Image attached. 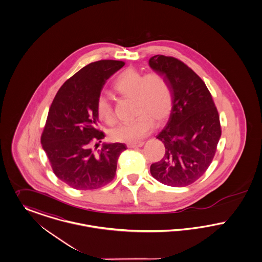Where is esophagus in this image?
<instances>
[{
    "label": "esophagus",
    "instance_id": "34e87169",
    "mask_svg": "<svg viewBox=\"0 0 262 262\" xmlns=\"http://www.w3.org/2000/svg\"><path fill=\"white\" fill-rule=\"evenodd\" d=\"M144 144L143 141H139V142H135V143H128L127 147L128 148H138V147H141Z\"/></svg>",
    "mask_w": 262,
    "mask_h": 262
}]
</instances>
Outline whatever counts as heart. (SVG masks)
Returning <instances> with one entry per match:
<instances>
[{
  "mask_svg": "<svg viewBox=\"0 0 262 262\" xmlns=\"http://www.w3.org/2000/svg\"><path fill=\"white\" fill-rule=\"evenodd\" d=\"M113 90L134 100V114L137 115L134 120L112 129L111 138L115 141L135 143L151 132L154 121L161 123L169 116L172 91L168 81L157 72L142 75L137 69L126 68L115 79ZM97 114L107 124L116 123L113 107L105 97H100L97 101Z\"/></svg>",
  "mask_w": 262,
  "mask_h": 262,
  "instance_id": "heart-1",
  "label": "heart"
}]
</instances>
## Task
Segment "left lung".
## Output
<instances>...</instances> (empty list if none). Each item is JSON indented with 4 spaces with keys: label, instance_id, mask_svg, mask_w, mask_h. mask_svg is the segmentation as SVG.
Returning a JSON list of instances; mask_svg holds the SVG:
<instances>
[{
    "label": "left lung",
    "instance_id": "obj_1",
    "mask_svg": "<svg viewBox=\"0 0 262 262\" xmlns=\"http://www.w3.org/2000/svg\"><path fill=\"white\" fill-rule=\"evenodd\" d=\"M148 64L168 81L173 97L169 120L156 136L165 154L151 164L150 173L162 184L185 187L199 179L214 158L220 117L207 86L183 62L154 55Z\"/></svg>",
    "mask_w": 262,
    "mask_h": 262
}]
</instances>
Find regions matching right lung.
Wrapping results in <instances>:
<instances>
[{
	"mask_svg": "<svg viewBox=\"0 0 262 262\" xmlns=\"http://www.w3.org/2000/svg\"><path fill=\"white\" fill-rule=\"evenodd\" d=\"M124 65L117 60L92 62L69 78L48 111L41 136L54 174L77 190H92L110 183L125 144L103 143L94 151L92 140L105 138L97 128V101L107 80ZM97 145V143H96Z\"/></svg>",
	"mask_w": 262,
	"mask_h": 262,
	"instance_id": "right-lung-1",
	"label": "right lung"
}]
</instances>
